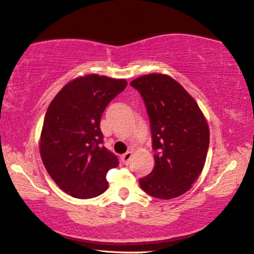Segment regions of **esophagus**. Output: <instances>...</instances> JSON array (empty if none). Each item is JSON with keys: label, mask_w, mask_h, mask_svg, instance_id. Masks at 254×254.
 Listing matches in <instances>:
<instances>
[{"label": "esophagus", "mask_w": 254, "mask_h": 254, "mask_svg": "<svg viewBox=\"0 0 254 254\" xmlns=\"http://www.w3.org/2000/svg\"><path fill=\"white\" fill-rule=\"evenodd\" d=\"M131 156H132V152H131V151H128V152H126L125 154H123V156H122V162H123L124 164L127 165V164L129 163V161H130Z\"/></svg>", "instance_id": "obj_1"}]
</instances>
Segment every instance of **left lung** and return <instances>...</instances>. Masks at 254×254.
Instances as JSON below:
<instances>
[{
    "instance_id": "left-lung-1",
    "label": "left lung",
    "mask_w": 254,
    "mask_h": 254,
    "mask_svg": "<svg viewBox=\"0 0 254 254\" xmlns=\"http://www.w3.org/2000/svg\"><path fill=\"white\" fill-rule=\"evenodd\" d=\"M142 96L150 118L154 168L139 180L141 189L156 198L171 199L192 188L205 165L209 127L188 91L162 73L130 82Z\"/></svg>"
}]
</instances>
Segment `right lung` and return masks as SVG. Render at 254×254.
<instances>
[{
  "instance_id": "add662e5",
  "label": "right lung",
  "mask_w": 254,
  "mask_h": 254,
  "mask_svg": "<svg viewBox=\"0 0 254 254\" xmlns=\"http://www.w3.org/2000/svg\"><path fill=\"white\" fill-rule=\"evenodd\" d=\"M126 86L125 79L86 74L66 83L51 101L39 151L51 179L66 194L84 199L106 190V174L120 162L103 146L101 117Z\"/></svg>"
}]
</instances>
